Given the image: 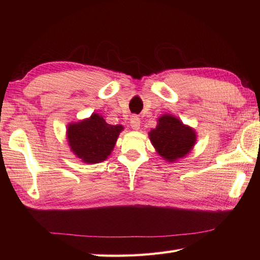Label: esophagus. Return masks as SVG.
<instances>
[{
  "label": "esophagus",
  "mask_w": 260,
  "mask_h": 260,
  "mask_svg": "<svg viewBox=\"0 0 260 260\" xmlns=\"http://www.w3.org/2000/svg\"><path fill=\"white\" fill-rule=\"evenodd\" d=\"M140 126H141L140 118L137 117V116H133V117L131 118V127H132V129L139 131L140 129Z\"/></svg>",
  "instance_id": "obj_1"
}]
</instances>
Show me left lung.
I'll return each mask as SVG.
<instances>
[{"instance_id":"obj_1","label":"left lung","mask_w":260,"mask_h":260,"mask_svg":"<svg viewBox=\"0 0 260 260\" xmlns=\"http://www.w3.org/2000/svg\"><path fill=\"white\" fill-rule=\"evenodd\" d=\"M148 137L158 155L168 162L185 157L197 143L196 131L171 114L158 117L156 127L151 129Z\"/></svg>"}]
</instances>
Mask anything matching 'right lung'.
I'll return each mask as SVG.
<instances>
[{
  "label": "right lung",
  "instance_id": "obj_1",
  "mask_svg": "<svg viewBox=\"0 0 260 260\" xmlns=\"http://www.w3.org/2000/svg\"><path fill=\"white\" fill-rule=\"evenodd\" d=\"M123 129L121 125H110L102 115L92 113L90 117L69 123L66 137L76 157L86 164H96L108 158Z\"/></svg>",
  "mask_w": 260,
  "mask_h": 260
}]
</instances>
